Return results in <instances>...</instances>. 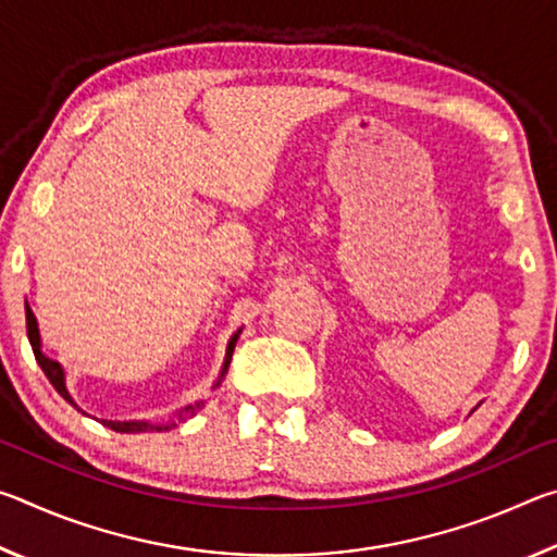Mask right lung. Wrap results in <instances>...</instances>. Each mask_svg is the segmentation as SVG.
Wrapping results in <instances>:
<instances>
[{
    "mask_svg": "<svg viewBox=\"0 0 557 557\" xmlns=\"http://www.w3.org/2000/svg\"><path fill=\"white\" fill-rule=\"evenodd\" d=\"M24 309H26V334H29V344H32V348H34L36 361H39L41 371L46 373V379L51 381V385H53L55 391H59L61 398L69 400V403L73 405V408H78V405H75V400H73V395L69 393V385H65V371H63V366L44 354V342H41L39 322H36V317H34V312H32L29 301H26ZM240 332H243V329H238V332H235V334L231 336L228 348H225V358H223L221 373H219V379H215L213 388H219L221 381L225 379V373H228V366H231V358H233V348H235V344H238ZM201 408H203V400H196V403H191V405H184L182 410H176V412L172 414V418H166V420H162V422H149V420H125V422H122V420H102V425L110 428V430H115V432H129V435H135V432H154V430L162 432V430L176 428V422H184L186 418H191V414H196ZM78 410H81V408H78Z\"/></svg>",
    "mask_w": 557,
    "mask_h": 557,
    "instance_id": "1",
    "label": "right lung"
}]
</instances>
